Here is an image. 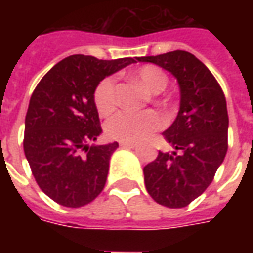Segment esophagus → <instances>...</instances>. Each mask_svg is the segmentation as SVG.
Here are the masks:
<instances>
[{
  "label": "esophagus",
  "instance_id": "1",
  "mask_svg": "<svg viewBox=\"0 0 253 253\" xmlns=\"http://www.w3.org/2000/svg\"><path fill=\"white\" fill-rule=\"evenodd\" d=\"M119 145H121L122 148H128V149L135 148V143L134 142H121Z\"/></svg>",
  "mask_w": 253,
  "mask_h": 253
}]
</instances>
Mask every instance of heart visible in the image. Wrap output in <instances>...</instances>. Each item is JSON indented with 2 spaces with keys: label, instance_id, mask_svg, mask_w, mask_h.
<instances>
[{
  "label": "heart",
  "instance_id": "obj_1",
  "mask_svg": "<svg viewBox=\"0 0 253 253\" xmlns=\"http://www.w3.org/2000/svg\"><path fill=\"white\" fill-rule=\"evenodd\" d=\"M135 80L145 85L152 93H160L168 85V76L164 70L153 65L139 67L135 74ZM94 105L101 115H110L119 104L116 78L114 76L103 78L93 93ZM164 126V118L156 111L131 112L122 111L111 118L105 125V132L112 139L122 142H135L146 137L150 132Z\"/></svg>",
  "mask_w": 253,
  "mask_h": 253
}]
</instances>
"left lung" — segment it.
I'll use <instances>...</instances> for the list:
<instances>
[{"label":"left lung","mask_w":253,"mask_h":253,"mask_svg":"<svg viewBox=\"0 0 253 253\" xmlns=\"http://www.w3.org/2000/svg\"><path fill=\"white\" fill-rule=\"evenodd\" d=\"M170 72L180 85V111L163 132L176 149L159 156L143 168L145 186L154 201L180 209L205 192L228 150L226 99L211 72L191 52L176 51L139 57Z\"/></svg>","instance_id":"1"}]
</instances>
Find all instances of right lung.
<instances>
[{
  "label": "right lung",
  "instance_id": "obj_1",
  "mask_svg": "<svg viewBox=\"0 0 253 253\" xmlns=\"http://www.w3.org/2000/svg\"><path fill=\"white\" fill-rule=\"evenodd\" d=\"M134 58L103 61L76 54L44 74L25 115L24 153L41 190L66 207L93 201L107 181L110 157L119 145L88 146L101 132L93 93L97 84Z\"/></svg>",
  "mask_w": 253,
  "mask_h": 253
}]
</instances>
